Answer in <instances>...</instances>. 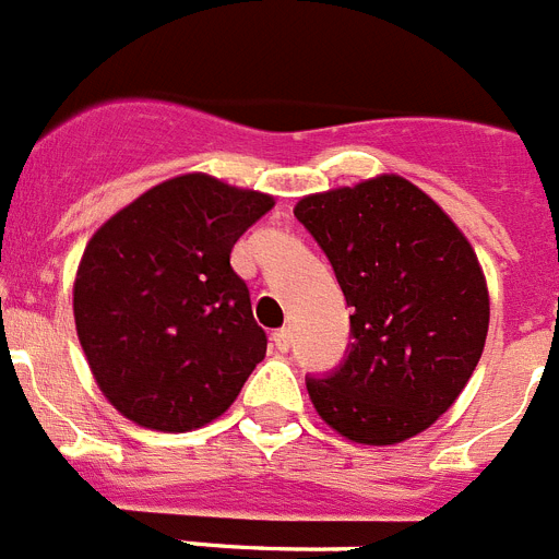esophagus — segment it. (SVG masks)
<instances>
[{
    "label": "esophagus",
    "mask_w": 559,
    "mask_h": 559,
    "mask_svg": "<svg viewBox=\"0 0 559 559\" xmlns=\"http://www.w3.org/2000/svg\"><path fill=\"white\" fill-rule=\"evenodd\" d=\"M273 346L278 348V352H289V346H293V332H289V329L273 332Z\"/></svg>",
    "instance_id": "esophagus-1"
}]
</instances>
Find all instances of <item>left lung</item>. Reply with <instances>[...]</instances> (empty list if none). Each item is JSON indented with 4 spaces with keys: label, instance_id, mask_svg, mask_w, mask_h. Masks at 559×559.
Listing matches in <instances>:
<instances>
[{
    "label": "left lung",
    "instance_id": "8db88e82",
    "mask_svg": "<svg viewBox=\"0 0 559 559\" xmlns=\"http://www.w3.org/2000/svg\"><path fill=\"white\" fill-rule=\"evenodd\" d=\"M295 216L354 309L346 360L307 380L314 411L357 444L421 433L459 400L487 340V281L467 236L396 174L304 197Z\"/></svg>",
    "mask_w": 559,
    "mask_h": 559
}]
</instances>
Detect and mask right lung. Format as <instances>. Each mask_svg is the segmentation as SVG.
I'll list each match as a JSON object with an SVG mask.
<instances>
[{
    "mask_svg": "<svg viewBox=\"0 0 559 559\" xmlns=\"http://www.w3.org/2000/svg\"><path fill=\"white\" fill-rule=\"evenodd\" d=\"M273 205L266 193L182 174L95 230L72 312L92 377L126 419L197 430L225 414L264 360L266 334L230 252Z\"/></svg>",
    "mask_w": 559,
    "mask_h": 559,
    "instance_id": "1",
    "label": "right lung"
}]
</instances>
